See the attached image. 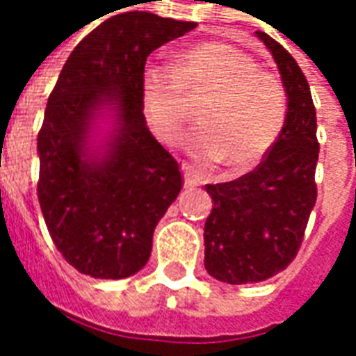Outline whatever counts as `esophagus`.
<instances>
[{
  "label": "esophagus",
  "mask_w": 356,
  "mask_h": 356,
  "mask_svg": "<svg viewBox=\"0 0 356 356\" xmlns=\"http://www.w3.org/2000/svg\"><path fill=\"white\" fill-rule=\"evenodd\" d=\"M182 170H184V188H194L195 182L192 180V176H190V166H186V164H184Z\"/></svg>",
  "instance_id": "esophagus-1"
}]
</instances>
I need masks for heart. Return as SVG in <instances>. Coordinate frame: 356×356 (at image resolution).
<instances>
[{"label":"heart","instance_id":"obj_1","mask_svg":"<svg viewBox=\"0 0 356 356\" xmlns=\"http://www.w3.org/2000/svg\"><path fill=\"white\" fill-rule=\"evenodd\" d=\"M207 94L200 127L186 150L200 164L225 161L231 172L254 168L274 149L288 117L284 83L250 54L227 42H202L178 54L172 66L147 64L140 102L152 133L166 145L182 139L188 106L184 95Z\"/></svg>","mask_w":356,"mask_h":356}]
</instances>
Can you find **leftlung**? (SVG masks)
<instances>
[{
    "mask_svg": "<svg viewBox=\"0 0 356 356\" xmlns=\"http://www.w3.org/2000/svg\"><path fill=\"white\" fill-rule=\"evenodd\" d=\"M257 37L278 64L288 117L278 143L252 172L206 186L213 207L204 227V264L209 276L227 284L268 280L294 261L317 197L319 143L309 83L280 42L261 31Z\"/></svg>",
    "mask_w": 356,
    "mask_h": 356,
    "instance_id": "obj_1",
    "label": "left lung"
}]
</instances>
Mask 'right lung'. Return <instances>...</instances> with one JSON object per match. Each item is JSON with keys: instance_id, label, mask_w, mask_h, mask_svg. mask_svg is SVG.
<instances>
[{"instance_id": "add662e5", "label": "right lung", "mask_w": 356, "mask_h": 356, "mask_svg": "<svg viewBox=\"0 0 356 356\" xmlns=\"http://www.w3.org/2000/svg\"><path fill=\"white\" fill-rule=\"evenodd\" d=\"M195 29L147 11L106 19L78 42L49 95L39 131V204L56 249L78 273H139L152 233L182 190L178 162L150 135L140 102L147 56ZM112 129L99 145L97 123Z\"/></svg>"}]
</instances>
